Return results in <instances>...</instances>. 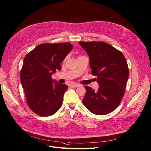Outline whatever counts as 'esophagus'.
I'll use <instances>...</instances> for the list:
<instances>
[{
    "instance_id": "1",
    "label": "esophagus",
    "mask_w": 151,
    "mask_h": 151,
    "mask_svg": "<svg viewBox=\"0 0 151 151\" xmlns=\"http://www.w3.org/2000/svg\"><path fill=\"white\" fill-rule=\"evenodd\" d=\"M79 86H80V85H79L78 84H71L70 85V87H71V88H77V87H79Z\"/></svg>"
}]
</instances>
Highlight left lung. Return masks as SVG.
<instances>
[{"label": "left lung", "mask_w": 151, "mask_h": 151, "mask_svg": "<svg viewBox=\"0 0 151 151\" xmlns=\"http://www.w3.org/2000/svg\"><path fill=\"white\" fill-rule=\"evenodd\" d=\"M88 52L92 74L97 76V91L85 86L83 105L94 114L105 115L119 105L129 78L127 62L123 54L103 42H79Z\"/></svg>", "instance_id": "obj_1"}]
</instances>
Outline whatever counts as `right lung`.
Instances as JSON below:
<instances>
[{
    "label": "right lung",
    "instance_id": "obj_1",
    "mask_svg": "<svg viewBox=\"0 0 151 151\" xmlns=\"http://www.w3.org/2000/svg\"><path fill=\"white\" fill-rule=\"evenodd\" d=\"M72 49V45L68 42L43 43L24 59L21 83L28 106L38 115L51 116L62 106L68 86L52 80L51 76L60 70L61 62Z\"/></svg>",
    "mask_w": 151,
    "mask_h": 151
}]
</instances>
